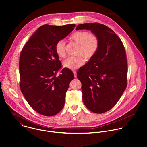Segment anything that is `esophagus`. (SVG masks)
I'll return each mask as SVG.
<instances>
[{
	"instance_id": "34e87169",
	"label": "esophagus",
	"mask_w": 147,
	"mask_h": 147,
	"mask_svg": "<svg viewBox=\"0 0 147 147\" xmlns=\"http://www.w3.org/2000/svg\"><path fill=\"white\" fill-rule=\"evenodd\" d=\"M73 73H74V77L76 78L77 77V72H76V71H73Z\"/></svg>"
}]
</instances>
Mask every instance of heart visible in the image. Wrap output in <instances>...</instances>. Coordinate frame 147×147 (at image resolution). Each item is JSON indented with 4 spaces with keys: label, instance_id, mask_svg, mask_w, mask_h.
Segmentation results:
<instances>
[{
    "label": "heart",
    "instance_id": "obj_1",
    "mask_svg": "<svg viewBox=\"0 0 147 147\" xmlns=\"http://www.w3.org/2000/svg\"><path fill=\"white\" fill-rule=\"evenodd\" d=\"M70 41L78 45L74 57H69L63 63V67L76 70L84 64L85 60H91L96 54L100 46L98 36L87 31H78L73 33L69 38ZM66 43L63 40L57 41L55 46V51L59 58L66 56Z\"/></svg>",
    "mask_w": 147,
    "mask_h": 147
}]
</instances>
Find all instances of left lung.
Wrapping results in <instances>:
<instances>
[{
	"instance_id": "1",
	"label": "left lung",
	"mask_w": 147,
	"mask_h": 147,
	"mask_svg": "<svg viewBox=\"0 0 147 147\" xmlns=\"http://www.w3.org/2000/svg\"><path fill=\"white\" fill-rule=\"evenodd\" d=\"M86 29L96 34L100 46L96 54L77 73L81 82L82 100L95 113L111 109L127 84V64L120 38L108 27L98 23L79 24L76 30Z\"/></svg>"
}]
</instances>
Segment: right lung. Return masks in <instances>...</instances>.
<instances>
[{
    "label": "right lung",
    "mask_w": 147,
    "mask_h": 147,
    "mask_svg": "<svg viewBox=\"0 0 147 147\" xmlns=\"http://www.w3.org/2000/svg\"><path fill=\"white\" fill-rule=\"evenodd\" d=\"M75 26L74 24L42 26L21 52L20 90L31 107L42 115H56L65 105L66 93L74 76L70 70L61 69L55 46L57 41L67 36ZM59 70L61 74L57 75Z\"/></svg>",
    "instance_id": "1"
}]
</instances>
